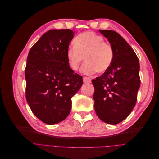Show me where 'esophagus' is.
I'll return each instance as SVG.
<instances>
[{
	"instance_id": "34e87169",
	"label": "esophagus",
	"mask_w": 159,
	"mask_h": 159,
	"mask_svg": "<svg viewBox=\"0 0 159 159\" xmlns=\"http://www.w3.org/2000/svg\"><path fill=\"white\" fill-rule=\"evenodd\" d=\"M83 81H84V83H85V84H86V83H91V78H88V77H84V78H83Z\"/></svg>"
}]
</instances>
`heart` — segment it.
Listing matches in <instances>:
<instances>
[{
  "mask_svg": "<svg viewBox=\"0 0 159 159\" xmlns=\"http://www.w3.org/2000/svg\"><path fill=\"white\" fill-rule=\"evenodd\" d=\"M66 57L72 70H78L84 57L85 63L81 70L83 74L91 75L96 71L103 74L112 64L114 51L102 36L93 32H85L75 38L74 45H70L66 50Z\"/></svg>",
  "mask_w": 159,
  "mask_h": 159,
  "instance_id": "1",
  "label": "heart"
}]
</instances>
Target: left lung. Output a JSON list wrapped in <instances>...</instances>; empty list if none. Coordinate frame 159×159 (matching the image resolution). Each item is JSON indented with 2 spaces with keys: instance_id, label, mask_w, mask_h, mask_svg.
I'll list each match as a JSON object with an SVG mask.
<instances>
[{
  "instance_id": "8db88e82",
  "label": "left lung",
  "mask_w": 159,
  "mask_h": 159,
  "mask_svg": "<svg viewBox=\"0 0 159 159\" xmlns=\"http://www.w3.org/2000/svg\"><path fill=\"white\" fill-rule=\"evenodd\" d=\"M99 30L113 47L114 59L107 71L92 80L94 107L102 121L115 125L126 119L135 106L141 84L140 66L134 50L119 34Z\"/></svg>"
}]
</instances>
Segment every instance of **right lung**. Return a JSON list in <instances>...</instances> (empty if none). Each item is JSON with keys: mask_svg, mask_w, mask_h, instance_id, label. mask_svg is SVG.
Wrapping results in <instances>:
<instances>
[{"mask_svg": "<svg viewBox=\"0 0 159 159\" xmlns=\"http://www.w3.org/2000/svg\"><path fill=\"white\" fill-rule=\"evenodd\" d=\"M74 33L70 29L44 33L28 53L25 69L26 99L35 116L48 125L68 117L71 99L83 84L68 65L66 50Z\"/></svg>", "mask_w": 159, "mask_h": 159, "instance_id": "obj_1", "label": "right lung"}]
</instances>
